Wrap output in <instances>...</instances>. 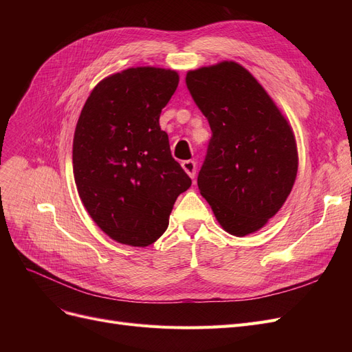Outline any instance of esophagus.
Returning <instances> with one entry per match:
<instances>
[{"label":"esophagus","mask_w":352,"mask_h":352,"mask_svg":"<svg viewBox=\"0 0 352 352\" xmlns=\"http://www.w3.org/2000/svg\"><path fill=\"white\" fill-rule=\"evenodd\" d=\"M182 167H184V170L188 173V176L190 179L195 177V172H197V163L195 162H192V160H186V162L182 163Z\"/></svg>","instance_id":"obj_1"}]
</instances>
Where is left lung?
Returning <instances> with one entry per match:
<instances>
[{"label": "left lung", "mask_w": 352, "mask_h": 352, "mask_svg": "<svg viewBox=\"0 0 352 352\" xmlns=\"http://www.w3.org/2000/svg\"><path fill=\"white\" fill-rule=\"evenodd\" d=\"M186 87L212 136L198 188L230 235L260 230L289 197L298 151L289 122L235 61L189 70Z\"/></svg>", "instance_id": "8db88e82"}]
</instances>
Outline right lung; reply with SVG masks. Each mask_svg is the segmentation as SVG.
I'll return each mask as SVG.
<instances>
[{"label": "right lung", "instance_id": "right-lung-1", "mask_svg": "<svg viewBox=\"0 0 352 352\" xmlns=\"http://www.w3.org/2000/svg\"><path fill=\"white\" fill-rule=\"evenodd\" d=\"M177 85L176 70L131 67L104 78L80 111L74 182L92 220L116 242H155L176 198L192 184L158 122Z\"/></svg>", "mask_w": 352, "mask_h": 352}]
</instances>
